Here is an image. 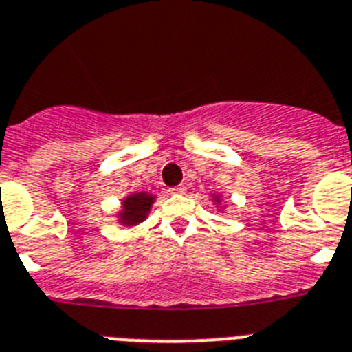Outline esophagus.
<instances>
[{
  "instance_id": "obj_1",
  "label": "esophagus",
  "mask_w": 352,
  "mask_h": 352,
  "mask_svg": "<svg viewBox=\"0 0 352 352\" xmlns=\"http://www.w3.org/2000/svg\"><path fill=\"white\" fill-rule=\"evenodd\" d=\"M170 192H173V194H178V196H182V194H185V192H187V187H185V185H179V187L170 188Z\"/></svg>"
}]
</instances>
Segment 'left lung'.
Here are the masks:
<instances>
[{
  "label": "left lung",
  "mask_w": 352,
  "mask_h": 352,
  "mask_svg": "<svg viewBox=\"0 0 352 352\" xmlns=\"http://www.w3.org/2000/svg\"><path fill=\"white\" fill-rule=\"evenodd\" d=\"M212 201H213V203H215V205H221V196H217V194H213V196H212Z\"/></svg>",
  "instance_id": "obj_1"
}]
</instances>
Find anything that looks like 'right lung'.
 Returning <instances> with one entry per match:
<instances>
[{
	"mask_svg": "<svg viewBox=\"0 0 352 352\" xmlns=\"http://www.w3.org/2000/svg\"><path fill=\"white\" fill-rule=\"evenodd\" d=\"M156 197L149 192H135L122 199L121 212H119V222L126 228H133L144 222L151 212V206Z\"/></svg>",
	"mask_w": 352,
	"mask_h": 352,
	"instance_id": "obj_1",
	"label": "right lung"
}]
</instances>
